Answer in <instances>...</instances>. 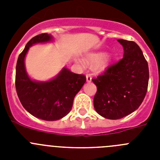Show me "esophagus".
I'll return each instance as SVG.
<instances>
[{"mask_svg": "<svg viewBox=\"0 0 160 160\" xmlns=\"http://www.w3.org/2000/svg\"><path fill=\"white\" fill-rule=\"evenodd\" d=\"M86 78H87V82H91V80H92V78H91V75H90V74H87V75L86 76Z\"/></svg>", "mask_w": 160, "mask_h": 160, "instance_id": "1", "label": "esophagus"}]
</instances>
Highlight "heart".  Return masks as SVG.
<instances>
[{"instance_id":"heart-1","label":"heart","mask_w":160,"mask_h":160,"mask_svg":"<svg viewBox=\"0 0 160 160\" xmlns=\"http://www.w3.org/2000/svg\"><path fill=\"white\" fill-rule=\"evenodd\" d=\"M85 60L89 65H94V68L97 71L102 72L110 66L112 57L107 53L105 54L104 52H94L87 54Z\"/></svg>"}]
</instances>
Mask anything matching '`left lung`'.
Instances as JSON below:
<instances>
[{"mask_svg":"<svg viewBox=\"0 0 160 160\" xmlns=\"http://www.w3.org/2000/svg\"><path fill=\"white\" fill-rule=\"evenodd\" d=\"M117 41L123 47V58L92 80L97 87L94 109L108 119H119L136 111L149 81L148 64L139 46L131 41Z\"/></svg>","mask_w":160,"mask_h":160,"instance_id":"left-lung-1","label":"left lung"}]
</instances>
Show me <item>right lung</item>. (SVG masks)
Wrapping results in <instances>:
<instances>
[{
	"label": "right lung",
	"instance_id": "1",
	"mask_svg": "<svg viewBox=\"0 0 160 160\" xmlns=\"http://www.w3.org/2000/svg\"><path fill=\"white\" fill-rule=\"evenodd\" d=\"M53 41L48 33L32 38L19 55L16 66V90L20 102L32 116L46 121H56L67 115L73 98L86 82L84 75L73 73L66 67L47 81H37L29 77L25 64L29 48Z\"/></svg>",
	"mask_w": 160,
	"mask_h": 160
}]
</instances>
